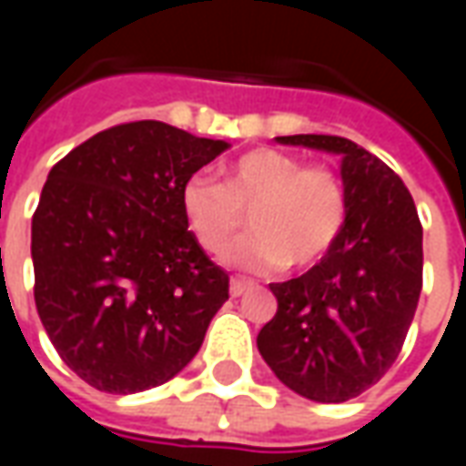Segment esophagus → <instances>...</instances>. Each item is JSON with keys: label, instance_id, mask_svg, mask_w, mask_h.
<instances>
[{"label": "esophagus", "instance_id": "obj_1", "mask_svg": "<svg viewBox=\"0 0 466 466\" xmlns=\"http://www.w3.org/2000/svg\"><path fill=\"white\" fill-rule=\"evenodd\" d=\"M252 287V282H247V279H239V277H232V282H229V294L232 297H242L247 289Z\"/></svg>", "mask_w": 466, "mask_h": 466}]
</instances>
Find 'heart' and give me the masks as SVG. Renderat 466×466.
<instances>
[{
  "mask_svg": "<svg viewBox=\"0 0 466 466\" xmlns=\"http://www.w3.org/2000/svg\"><path fill=\"white\" fill-rule=\"evenodd\" d=\"M189 232L207 252L224 254L252 214L254 234L229 252V262L252 272L277 267L307 269L322 262L342 237L350 204L327 164H304L297 154L259 147L227 167L224 182L194 174L182 187Z\"/></svg>",
  "mask_w": 466,
  "mask_h": 466,
  "instance_id": "heart-1",
  "label": "heart"
}]
</instances>
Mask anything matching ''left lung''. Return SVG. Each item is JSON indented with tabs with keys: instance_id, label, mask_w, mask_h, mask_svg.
Masks as SVG:
<instances>
[{
	"instance_id": "obj_1",
	"label": "left lung",
	"mask_w": 466,
	"mask_h": 466,
	"mask_svg": "<svg viewBox=\"0 0 466 466\" xmlns=\"http://www.w3.org/2000/svg\"><path fill=\"white\" fill-rule=\"evenodd\" d=\"M342 157L347 224L332 252L289 282L269 284L277 314L257 347L307 400L347 401L400 357L421 292V224L410 189L380 157L344 137H277Z\"/></svg>"
}]
</instances>
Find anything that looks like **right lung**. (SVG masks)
Segmentation results:
<instances>
[{
  "label": "right lung",
  "instance_id": "obj_1",
  "mask_svg": "<svg viewBox=\"0 0 466 466\" xmlns=\"http://www.w3.org/2000/svg\"><path fill=\"white\" fill-rule=\"evenodd\" d=\"M172 124L109 127L52 167L32 217L35 302L76 377L152 390L194 360L229 274L182 212L184 182L227 149Z\"/></svg>",
  "mask_w": 466,
  "mask_h": 466
}]
</instances>
